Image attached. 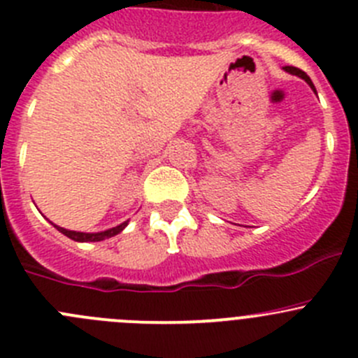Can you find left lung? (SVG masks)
Segmentation results:
<instances>
[{
    "mask_svg": "<svg viewBox=\"0 0 358 358\" xmlns=\"http://www.w3.org/2000/svg\"><path fill=\"white\" fill-rule=\"evenodd\" d=\"M285 71H289V73H292V75H297V76H301V78H303V80H306V82L310 83V87H311V89H313V91H315V85H313V82H311V78H310V76L306 75V73L303 71V69H299V68H294V66H285Z\"/></svg>",
    "mask_w": 358,
    "mask_h": 358,
    "instance_id": "1",
    "label": "left lung"
}]
</instances>
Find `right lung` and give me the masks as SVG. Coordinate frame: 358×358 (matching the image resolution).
<instances>
[{"label":"right lung","instance_id":"right-lung-1","mask_svg":"<svg viewBox=\"0 0 358 358\" xmlns=\"http://www.w3.org/2000/svg\"><path fill=\"white\" fill-rule=\"evenodd\" d=\"M127 222H122L120 225H117V227H112L108 229V231H103V232H76V231H68V229L64 227H59V225H54V227H57L59 232H62L64 236H68L69 239H73V241H80V243H87V241H103V239L106 238H112V236L119 234V232H122L124 229H126Z\"/></svg>","mask_w":358,"mask_h":358}]
</instances>
